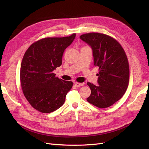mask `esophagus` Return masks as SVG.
Masks as SVG:
<instances>
[{"label":"esophagus","instance_id":"obj_1","mask_svg":"<svg viewBox=\"0 0 149 149\" xmlns=\"http://www.w3.org/2000/svg\"><path fill=\"white\" fill-rule=\"evenodd\" d=\"M74 85H75L76 87H80V86H83L84 83H80L74 82Z\"/></svg>","mask_w":149,"mask_h":149}]
</instances>
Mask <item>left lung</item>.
<instances>
[{
	"instance_id": "1",
	"label": "left lung",
	"mask_w": 149,
	"mask_h": 149,
	"mask_svg": "<svg viewBox=\"0 0 149 149\" xmlns=\"http://www.w3.org/2000/svg\"><path fill=\"white\" fill-rule=\"evenodd\" d=\"M80 39L91 48L94 65L99 67L98 85L87 83L91 91L87 101L100 108L109 107L127 90L129 79L127 56L120 45L108 35L89 33L81 35Z\"/></svg>"
}]
</instances>
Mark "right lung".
Returning <instances> with one entry per match:
<instances>
[{"label": "right lung", "mask_w": 149, "mask_h": 149, "mask_svg": "<svg viewBox=\"0 0 149 149\" xmlns=\"http://www.w3.org/2000/svg\"><path fill=\"white\" fill-rule=\"evenodd\" d=\"M76 34L61 38H45L31 45L20 67V83L25 97L35 109L49 113L63 104L73 82L55 77L53 71L62 64L65 49Z\"/></svg>", "instance_id": "obj_1"}]
</instances>
